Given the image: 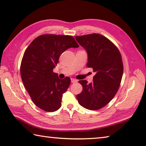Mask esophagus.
I'll return each instance as SVG.
<instances>
[{
	"label": "esophagus",
	"mask_w": 146,
	"mask_h": 146,
	"mask_svg": "<svg viewBox=\"0 0 146 146\" xmlns=\"http://www.w3.org/2000/svg\"><path fill=\"white\" fill-rule=\"evenodd\" d=\"M77 80H75V79H73V78H71V83H76L77 82Z\"/></svg>",
	"instance_id": "esophagus-1"
}]
</instances>
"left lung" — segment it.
<instances>
[{
  "mask_svg": "<svg viewBox=\"0 0 146 146\" xmlns=\"http://www.w3.org/2000/svg\"><path fill=\"white\" fill-rule=\"evenodd\" d=\"M76 39L88 54L86 65L92 68L93 81H79L83 90L77 95L81 106L97 110L110 102L118 91L123 74V64L118 48L104 36L94 33Z\"/></svg>",
  "mask_w": 146,
  "mask_h": 146,
  "instance_id": "left-lung-1",
  "label": "left lung"
}]
</instances>
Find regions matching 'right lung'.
<instances>
[{
	"label": "right lung",
	"instance_id": "1",
	"mask_svg": "<svg viewBox=\"0 0 146 146\" xmlns=\"http://www.w3.org/2000/svg\"><path fill=\"white\" fill-rule=\"evenodd\" d=\"M71 47H79L71 36L43 35L25 51L20 66L22 82L33 103L43 110L55 111L61 106L70 79L61 80L52 70L61 54Z\"/></svg>",
	"mask_w": 146,
	"mask_h": 146
}]
</instances>
